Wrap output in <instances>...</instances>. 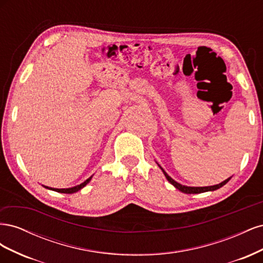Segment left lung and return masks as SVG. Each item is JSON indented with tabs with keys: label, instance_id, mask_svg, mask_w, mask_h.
<instances>
[{
	"label": "left lung",
	"instance_id": "left-lung-1",
	"mask_svg": "<svg viewBox=\"0 0 263 263\" xmlns=\"http://www.w3.org/2000/svg\"><path fill=\"white\" fill-rule=\"evenodd\" d=\"M158 164V163H157ZM159 165V164H158ZM160 166V165H159ZM160 169L162 170V172H163V174H164V177L166 178V180H168L171 184L176 187V189H178L179 191H181V192H183V193H185V194H198V193H204V192H209V191H215V190H218L219 187H221V186H224L226 183L232 179V177L230 178H228V179H226L225 181H222L221 183H219V184H216V185H211V186H186V185H182V184H180V183H178L177 181H174L168 173H166L161 166H160Z\"/></svg>",
	"mask_w": 263,
	"mask_h": 263
}]
</instances>
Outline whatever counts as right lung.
I'll use <instances>...</instances> for the list:
<instances>
[{
    "instance_id": "1",
    "label": "right lung",
    "mask_w": 263,
    "mask_h": 263,
    "mask_svg": "<svg viewBox=\"0 0 263 263\" xmlns=\"http://www.w3.org/2000/svg\"><path fill=\"white\" fill-rule=\"evenodd\" d=\"M92 177H90L87 180H85L83 183H81L80 185H77V186H73V187H69V189H53V187H49V186H45L46 189H49V190H52V191H55V192H59V193H66V194H72V193H76L78 192V191H80L81 189H83L87 183H89L91 181Z\"/></svg>"
}]
</instances>
